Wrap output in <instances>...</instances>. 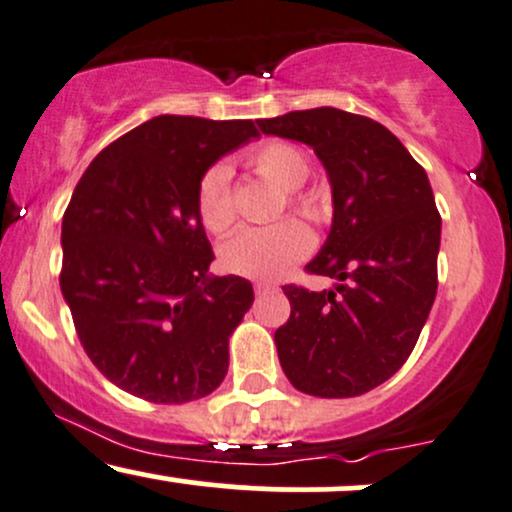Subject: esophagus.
I'll list each match as a JSON object with an SVG mask.
<instances>
[{
	"instance_id": "34e87169",
	"label": "esophagus",
	"mask_w": 512,
	"mask_h": 512,
	"mask_svg": "<svg viewBox=\"0 0 512 512\" xmlns=\"http://www.w3.org/2000/svg\"><path fill=\"white\" fill-rule=\"evenodd\" d=\"M270 290H275L273 282H256V285H254V292H256V294H266V292H270Z\"/></svg>"
}]
</instances>
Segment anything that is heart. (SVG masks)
Wrapping results in <instances>:
<instances>
[{
    "label": "heart",
    "instance_id": "b5f03b06",
    "mask_svg": "<svg viewBox=\"0 0 512 512\" xmlns=\"http://www.w3.org/2000/svg\"><path fill=\"white\" fill-rule=\"evenodd\" d=\"M249 167L266 182L285 189L287 206L306 220L328 218L330 201L318 186H306L309 160L297 146L285 141H268L249 155ZM198 218L213 234H225L234 227L230 170L213 165L203 174L196 189ZM311 251V232L299 220L285 218L266 227H246L234 234L222 249V266L249 280H278L294 263Z\"/></svg>",
    "mask_w": 512,
    "mask_h": 512
}]
</instances>
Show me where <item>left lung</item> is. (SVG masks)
Masks as SVG:
<instances>
[{"mask_svg": "<svg viewBox=\"0 0 512 512\" xmlns=\"http://www.w3.org/2000/svg\"><path fill=\"white\" fill-rule=\"evenodd\" d=\"M263 134L314 148L333 186V227L306 270L335 290L285 285L280 366L316 398H357L407 362L438 287L441 215L424 167L383 124L335 107L258 119Z\"/></svg>", "mask_w": 512, "mask_h": 512, "instance_id": "8db88e82", "label": "left lung"}]
</instances>
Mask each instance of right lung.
<instances>
[{
    "instance_id": "add662e5",
    "label": "right lung",
    "mask_w": 512,
    "mask_h": 512,
    "mask_svg": "<svg viewBox=\"0 0 512 512\" xmlns=\"http://www.w3.org/2000/svg\"><path fill=\"white\" fill-rule=\"evenodd\" d=\"M258 129L160 114L95 155L62 220L59 285L90 362L117 388L184 405L220 386L230 335L254 302L239 275H208L196 189Z\"/></svg>"
}]
</instances>
